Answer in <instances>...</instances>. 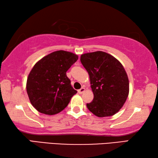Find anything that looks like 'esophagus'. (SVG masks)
Returning a JSON list of instances; mask_svg holds the SVG:
<instances>
[{
    "label": "esophagus",
    "mask_w": 158,
    "mask_h": 158,
    "mask_svg": "<svg viewBox=\"0 0 158 158\" xmlns=\"http://www.w3.org/2000/svg\"><path fill=\"white\" fill-rule=\"evenodd\" d=\"M85 87H82L81 89H78V91H77V92H78L79 94H82V93L85 92Z\"/></svg>",
    "instance_id": "34e87169"
}]
</instances>
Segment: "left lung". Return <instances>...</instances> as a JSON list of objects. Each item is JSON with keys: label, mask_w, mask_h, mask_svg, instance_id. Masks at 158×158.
Returning <instances> with one entry per match:
<instances>
[{"label": "left lung", "mask_w": 158, "mask_h": 158, "mask_svg": "<svg viewBox=\"0 0 158 158\" xmlns=\"http://www.w3.org/2000/svg\"><path fill=\"white\" fill-rule=\"evenodd\" d=\"M81 61L88 72L94 93L87 108L97 117L115 114L129 94V80L124 67L114 56L102 51L82 55Z\"/></svg>", "instance_id": "left-lung-1"}]
</instances>
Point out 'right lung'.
<instances>
[{
    "mask_svg": "<svg viewBox=\"0 0 158 158\" xmlns=\"http://www.w3.org/2000/svg\"><path fill=\"white\" fill-rule=\"evenodd\" d=\"M78 56L63 50L41 59L28 75L27 91L30 102L41 113L55 115L63 110L77 91L71 86L66 71Z\"/></svg>",
    "mask_w": 158,
    "mask_h": 158,
    "instance_id": "obj_1",
    "label": "right lung"
}]
</instances>
